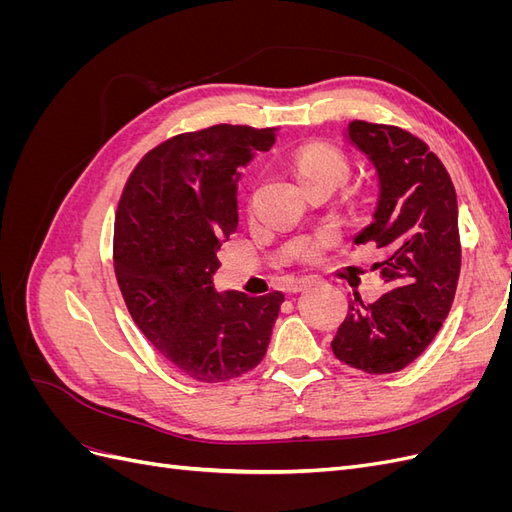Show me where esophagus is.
Returning a JSON list of instances; mask_svg holds the SVG:
<instances>
[{
    "mask_svg": "<svg viewBox=\"0 0 512 512\" xmlns=\"http://www.w3.org/2000/svg\"><path fill=\"white\" fill-rule=\"evenodd\" d=\"M318 282H320V280H318V277H314V275L299 277V280L292 284V292H301V290H305V288H309V286H314V284H318Z\"/></svg>",
    "mask_w": 512,
    "mask_h": 512,
    "instance_id": "esophagus-1",
    "label": "esophagus"
}]
</instances>
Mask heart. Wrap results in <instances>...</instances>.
Here are the masks:
<instances>
[{"label": "heart", "instance_id": "b5f03b06", "mask_svg": "<svg viewBox=\"0 0 512 512\" xmlns=\"http://www.w3.org/2000/svg\"><path fill=\"white\" fill-rule=\"evenodd\" d=\"M292 170L299 177L303 190L312 185H339L350 175V160L342 149L327 143H309L303 145L292 158ZM335 243L333 232H322V235L309 239L301 245V260L316 262L322 258L324 250Z\"/></svg>", "mask_w": 512, "mask_h": 512}]
</instances>
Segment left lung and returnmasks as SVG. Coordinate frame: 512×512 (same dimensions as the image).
<instances>
[{"mask_svg":"<svg viewBox=\"0 0 512 512\" xmlns=\"http://www.w3.org/2000/svg\"><path fill=\"white\" fill-rule=\"evenodd\" d=\"M348 141L376 164V222L356 243L384 254L374 269L386 292L361 297L333 337L339 361L371 376L408 367L438 335L455 301L461 269L457 194L451 175L421 138L384 123L352 121Z\"/></svg>","mask_w":512,"mask_h":512,"instance_id":"left-lung-1","label":"left lung"}]
</instances>
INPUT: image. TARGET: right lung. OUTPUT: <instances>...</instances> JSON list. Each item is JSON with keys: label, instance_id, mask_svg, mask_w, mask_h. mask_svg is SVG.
<instances>
[{"label": "right lung", "instance_id": "add662e5", "mask_svg": "<svg viewBox=\"0 0 512 512\" xmlns=\"http://www.w3.org/2000/svg\"><path fill=\"white\" fill-rule=\"evenodd\" d=\"M275 143L273 128L220 123L168 138L136 164L115 215L113 265L136 327L192 380L254 369L284 294H218L220 243L235 235L239 168Z\"/></svg>", "mask_w": 512, "mask_h": 512}]
</instances>
